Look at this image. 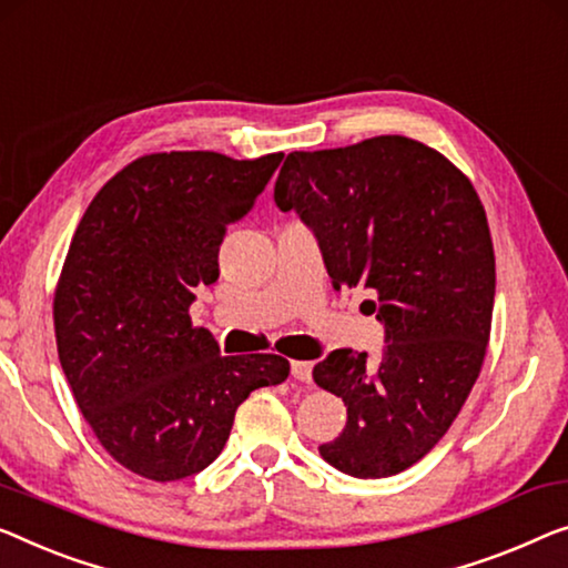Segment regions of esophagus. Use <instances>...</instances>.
<instances>
[{"instance_id":"1","label":"esophagus","mask_w":568,"mask_h":568,"mask_svg":"<svg viewBox=\"0 0 568 568\" xmlns=\"http://www.w3.org/2000/svg\"><path fill=\"white\" fill-rule=\"evenodd\" d=\"M311 372H313V362H303V359H293L291 362V375L301 383H311Z\"/></svg>"}]
</instances>
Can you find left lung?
<instances>
[{"label": "left lung", "instance_id": "obj_1", "mask_svg": "<svg viewBox=\"0 0 568 568\" xmlns=\"http://www.w3.org/2000/svg\"><path fill=\"white\" fill-rule=\"evenodd\" d=\"M275 203L316 234L334 287L365 285L385 349H334L313 367L346 426L318 454L362 479L393 477L459 416L487 354L495 250L474 185L442 152L400 134L291 152Z\"/></svg>", "mask_w": 568, "mask_h": 568}]
</instances>
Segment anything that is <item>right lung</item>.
<instances>
[{
    "label": "right lung",
    "mask_w": 568,
    "mask_h": 568,
    "mask_svg": "<svg viewBox=\"0 0 568 568\" xmlns=\"http://www.w3.org/2000/svg\"><path fill=\"white\" fill-rule=\"evenodd\" d=\"M283 152H152L101 185L68 247L53 298L58 359L114 462L152 481L206 469L252 390L285 383L277 354L224 357L189 308L219 277V244Z\"/></svg>",
    "instance_id": "1"
}]
</instances>
